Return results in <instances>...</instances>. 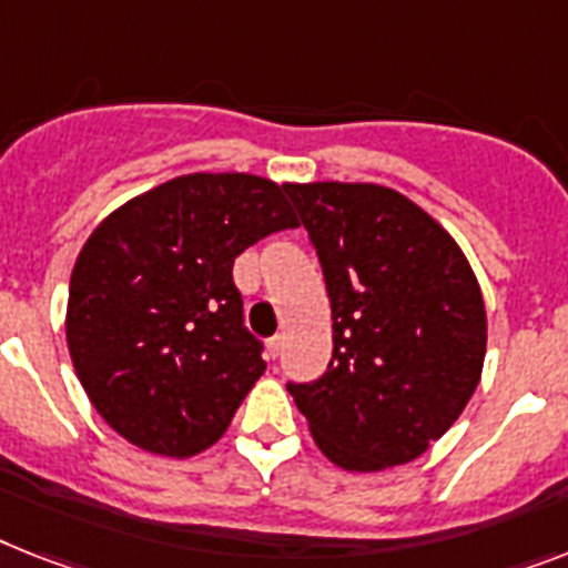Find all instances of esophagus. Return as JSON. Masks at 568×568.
<instances>
[{
	"label": "esophagus",
	"mask_w": 568,
	"mask_h": 568,
	"mask_svg": "<svg viewBox=\"0 0 568 568\" xmlns=\"http://www.w3.org/2000/svg\"><path fill=\"white\" fill-rule=\"evenodd\" d=\"M281 345H284V339H281L278 334L270 336V339H266V354H270V359L278 357V354H281Z\"/></svg>",
	"instance_id": "34e87169"
}]
</instances>
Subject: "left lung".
Instances as JSON below:
<instances>
[{
  "label": "left lung",
  "mask_w": 568,
  "mask_h": 568,
  "mask_svg": "<svg viewBox=\"0 0 568 568\" xmlns=\"http://www.w3.org/2000/svg\"><path fill=\"white\" fill-rule=\"evenodd\" d=\"M325 275L334 354L287 392L318 449L345 470L418 458L479 386L487 322L456 241L383 185H290Z\"/></svg>",
  "instance_id": "8db88e82"
}]
</instances>
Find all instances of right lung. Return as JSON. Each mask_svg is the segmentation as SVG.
Returning a JSON list of instances; mask_svg holds the SVG:
<instances>
[{
  "mask_svg": "<svg viewBox=\"0 0 568 568\" xmlns=\"http://www.w3.org/2000/svg\"><path fill=\"white\" fill-rule=\"evenodd\" d=\"M287 189L250 173H189L92 232L69 284L65 339L101 418L135 447L194 456L266 372L243 322L234 257L295 229Z\"/></svg>",
  "mask_w": 568,
  "mask_h": 568,
  "instance_id": "1",
  "label": "right lung"
}]
</instances>
